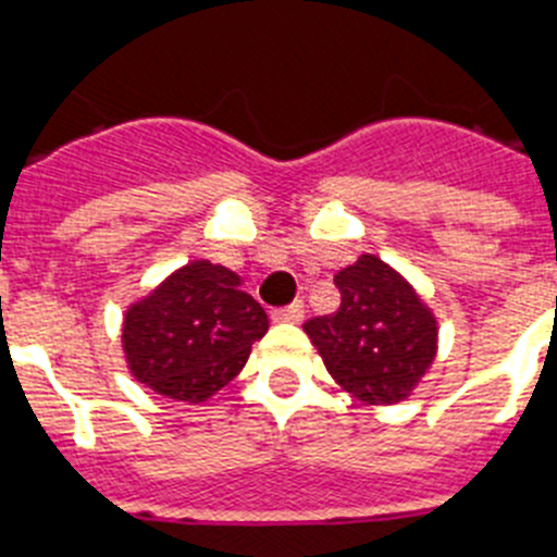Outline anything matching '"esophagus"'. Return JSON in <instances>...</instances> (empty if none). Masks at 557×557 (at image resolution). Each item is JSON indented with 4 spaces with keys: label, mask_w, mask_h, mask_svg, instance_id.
<instances>
[{
    "label": "esophagus",
    "mask_w": 557,
    "mask_h": 557,
    "mask_svg": "<svg viewBox=\"0 0 557 557\" xmlns=\"http://www.w3.org/2000/svg\"><path fill=\"white\" fill-rule=\"evenodd\" d=\"M274 322H294V324H299L305 319V302L302 299H297V302H290L288 308H280V310H274Z\"/></svg>",
    "instance_id": "34e87169"
}]
</instances>
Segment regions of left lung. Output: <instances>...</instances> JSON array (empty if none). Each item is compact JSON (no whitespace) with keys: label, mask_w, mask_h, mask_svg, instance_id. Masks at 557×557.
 <instances>
[{"label":"left lung","mask_w":557,"mask_h":557,"mask_svg":"<svg viewBox=\"0 0 557 557\" xmlns=\"http://www.w3.org/2000/svg\"><path fill=\"white\" fill-rule=\"evenodd\" d=\"M335 285L341 308L305 322L327 372L363 405L408 399L438 352L430 305L377 255H360L335 274Z\"/></svg>","instance_id":"8db88e82"}]
</instances>
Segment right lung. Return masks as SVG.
<instances>
[{"label":"right lung","instance_id":"1","mask_svg":"<svg viewBox=\"0 0 557 557\" xmlns=\"http://www.w3.org/2000/svg\"><path fill=\"white\" fill-rule=\"evenodd\" d=\"M233 269L191 260L124 310L127 369L154 394L205 403L247 363L269 315Z\"/></svg>","mask_w":557,"mask_h":557}]
</instances>
